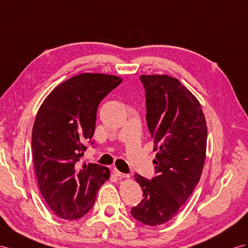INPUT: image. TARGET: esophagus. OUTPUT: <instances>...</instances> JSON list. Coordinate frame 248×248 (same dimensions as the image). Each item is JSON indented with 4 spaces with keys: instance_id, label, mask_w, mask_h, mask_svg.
Returning a JSON list of instances; mask_svg holds the SVG:
<instances>
[{
    "instance_id": "esophagus-1",
    "label": "esophagus",
    "mask_w": 248,
    "mask_h": 248,
    "mask_svg": "<svg viewBox=\"0 0 248 248\" xmlns=\"http://www.w3.org/2000/svg\"><path fill=\"white\" fill-rule=\"evenodd\" d=\"M113 174L117 176V177H119V178H129V177H130L128 174H124L122 172H119V170L116 168L113 169Z\"/></svg>"
}]
</instances>
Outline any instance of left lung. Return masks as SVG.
Listing matches in <instances>:
<instances>
[{
  "instance_id": "obj_1",
  "label": "left lung",
  "mask_w": 248,
  "mask_h": 248,
  "mask_svg": "<svg viewBox=\"0 0 248 248\" xmlns=\"http://www.w3.org/2000/svg\"><path fill=\"white\" fill-rule=\"evenodd\" d=\"M147 100V124L157 151L156 176L135 174L143 199L133 217L150 226L170 221L198 185L205 161L207 128L199 100L169 75H141Z\"/></svg>"
}]
</instances>
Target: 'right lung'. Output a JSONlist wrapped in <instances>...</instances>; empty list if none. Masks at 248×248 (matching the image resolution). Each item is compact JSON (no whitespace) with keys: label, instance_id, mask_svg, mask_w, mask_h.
<instances>
[{"label":"right lung","instance_id":"right-lung-1","mask_svg":"<svg viewBox=\"0 0 248 248\" xmlns=\"http://www.w3.org/2000/svg\"><path fill=\"white\" fill-rule=\"evenodd\" d=\"M123 79L81 73L62 82L43 101L32 129V156L43 198L65 220L85 216L98 188L110 178L108 168L79 159L95 131L98 105ZM92 143V142H91Z\"/></svg>","mask_w":248,"mask_h":248}]
</instances>
